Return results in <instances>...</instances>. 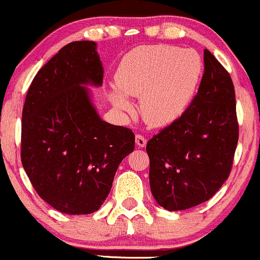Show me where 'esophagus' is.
Segmentation results:
<instances>
[{"instance_id":"esophagus-1","label":"esophagus","mask_w":260,"mask_h":260,"mask_svg":"<svg viewBox=\"0 0 260 260\" xmlns=\"http://www.w3.org/2000/svg\"><path fill=\"white\" fill-rule=\"evenodd\" d=\"M135 143L136 145L140 146V148H144V146L146 145V139L144 138L143 135H140V134H138V135L135 136Z\"/></svg>"}]
</instances>
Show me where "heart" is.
I'll use <instances>...</instances> for the list:
<instances>
[{
    "label": "heart",
    "instance_id": "obj_1",
    "mask_svg": "<svg viewBox=\"0 0 260 260\" xmlns=\"http://www.w3.org/2000/svg\"><path fill=\"white\" fill-rule=\"evenodd\" d=\"M202 72L199 54L171 45H146L134 49L115 76L117 89L111 101L117 110L130 112L126 97L140 99L144 121L154 127L167 126L183 115L191 104Z\"/></svg>",
    "mask_w": 260,
    "mask_h": 260
}]
</instances>
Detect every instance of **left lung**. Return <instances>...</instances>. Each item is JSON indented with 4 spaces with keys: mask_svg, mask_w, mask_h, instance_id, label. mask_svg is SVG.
Masks as SVG:
<instances>
[{
    "mask_svg": "<svg viewBox=\"0 0 260 260\" xmlns=\"http://www.w3.org/2000/svg\"><path fill=\"white\" fill-rule=\"evenodd\" d=\"M204 61L205 73L193 101L146 144L151 194L168 211L209 201L228 179L238 145L230 74L207 49Z\"/></svg>",
    "mask_w": 260,
    "mask_h": 260,
    "instance_id": "left-lung-1",
    "label": "left lung"
}]
</instances>
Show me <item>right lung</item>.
Listing matches in <instances>:
<instances>
[{
    "label": "right lung",
    "instance_id": "add662e5",
    "mask_svg": "<svg viewBox=\"0 0 260 260\" xmlns=\"http://www.w3.org/2000/svg\"><path fill=\"white\" fill-rule=\"evenodd\" d=\"M102 79L96 43H69L38 72L25 100L22 167L38 194L63 214L97 211L135 148L133 131L104 121L92 104L86 86Z\"/></svg>",
    "mask_w": 260,
    "mask_h": 260
}]
</instances>
